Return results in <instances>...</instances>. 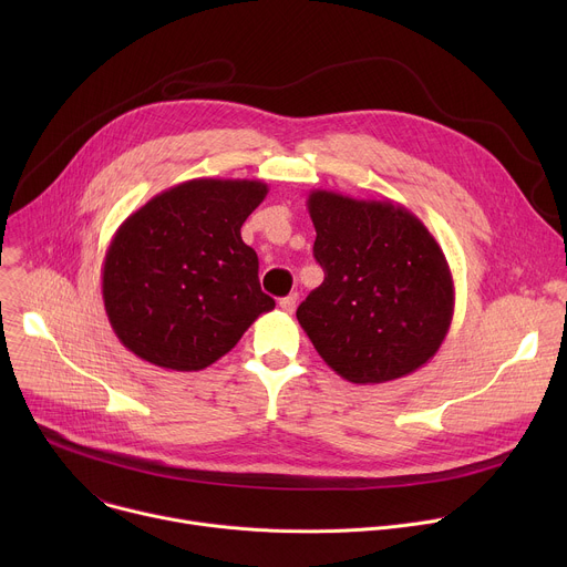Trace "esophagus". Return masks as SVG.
Returning <instances> with one entry per match:
<instances>
[{
    "label": "esophagus",
    "instance_id": "esophagus-1",
    "mask_svg": "<svg viewBox=\"0 0 567 567\" xmlns=\"http://www.w3.org/2000/svg\"><path fill=\"white\" fill-rule=\"evenodd\" d=\"M298 307V293H289L285 298H280V309L287 313H293Z\"/></svg>",
    "mask_w": 567,
    "mask_h": 567
}]
</instances>
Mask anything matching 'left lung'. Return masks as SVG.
Returning a JSON list of instances; mask_svg holds the SVG:
<instances>
[{"mask_svg":"<svg viewBox=\"0 0 567 567\" xmlns=\"http://www.w3.org/2000/svg\"><path fill=\"white\" fill-rule=\"evenodd\" d=\"M307 210L326 280L296 318L320 359L359 385L429 363L449 334L455 287L424 221L401 204L334 190H311Z\"/></svg>","mask_w":567,"mask_h":567,"instance_id":"left-lung-1","label":"left lung"}]
</instances>
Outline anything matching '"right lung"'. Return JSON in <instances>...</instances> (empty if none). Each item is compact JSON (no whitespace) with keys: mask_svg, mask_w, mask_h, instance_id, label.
<instances>
[{"mask_svg":"<svg viewBox=\"0 0 567 567\" xmlns=\"http://www.w3.org/2000/svg\"><path fill=\"white\" fill-rule=\"evenodd\" d=\"M267 193L258 179H190L118 226L103 262V302L130 352L166 370H202L276 307L239 233Z\"/></svg>","mask_w":567,"mask_h":567,"instance_id":"right-lung-1","label":"right lung"}]
</instances>
